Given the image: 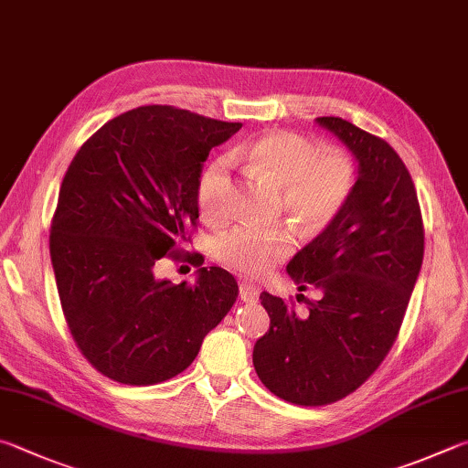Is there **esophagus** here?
Instances as JSON below:
<instances>
[{
    "label": "esophagus",
    "instance_id": "34e87169",
    "mask_svg": "<svg viewBox=\"0 0 468 468\" xmlns=\"http://www.w3.org/2000/svg\"><path fill=\"white\" fill-rule=\"evenodd\" d=\"M239 296H241L243 303L258 301L260 288H258L256 284H251V282H241V284H239Z\"/></svg>",
    "mask_w": 468,
    "mask_h": 468
}]
</instances>
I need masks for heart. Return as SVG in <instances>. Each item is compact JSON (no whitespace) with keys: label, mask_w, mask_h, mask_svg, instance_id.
<instances>
[{"label":"heart","mask_w":468,"mask_h":468,"mask_svg":"<svg viewBox=\"0 0 468 468\" xmlns=\"http://www.w3.org/2000/svg\"><path fill=\"white\" fill-rule=\"evenodd\" d=\"M270 180L282 186V207L304 235L329 227L352 197L356 172L344 153H319L309 139L278 131L248 143L235 151ZM198 205L210 223H225L235 212V186L231 161L220 157L205 169L198 182ZM294 250L288 227L241 225L220 233L212 253L220 266L237 274L266 276Z\"/></svg>","instance_id":"heart-1"}]
</instances>
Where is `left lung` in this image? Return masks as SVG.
<instances>
[{"instance_id": "8db88e82", "label": "left lung", "mask_w": 468, "mask_h": 468, "mask_svg": "<svg viewBox=\"0 0 468 468\" xmlns=\"http://www.w3.org/2000/svg\"><path fill=\"white\" fill-rule=\"evenodd\" d=\"M317 122L352 151L358 180L339 217L286 266L299 291L315 286L319 301L299 315L292 303L261 292L270 329L253 346L263 387L304 407L339 401L380 367L423 261L421 210L403 159L344 118Z\"/></svg>"}]
</instances>
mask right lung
<instances>
[{"label": "right lung", "mask_w": 468, "mask_h": 468, "mask_svg": "<svg viewBox=\"0 0 468 468\" xmlns=\"http://www.w3.org/2000/svg\"><path fill=\"white\" fill-rule=\"evenodd\" d=\"M239 129L190 110L139 106L75 153L50 223V261L67 327L110 380L147 387L180 375L235 304V278L180 250L197 227L202 164ZM165 257L194 261L197 282L157 279Z\"/></svg>", "instance_id": "right-lung-1"}]
</instances>
